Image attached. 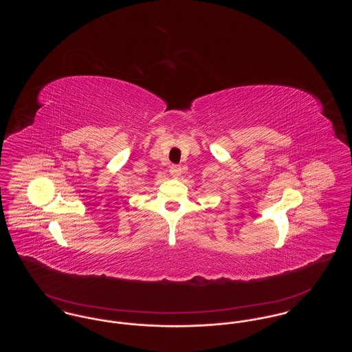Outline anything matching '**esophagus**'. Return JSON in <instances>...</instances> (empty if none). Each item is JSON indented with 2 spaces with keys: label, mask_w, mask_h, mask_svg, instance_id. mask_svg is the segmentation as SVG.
<instances>
[{
  "label": "esophagus",
  "mask_w": 352,
  "mask_h": 352,
  "mask_svg": "<svg viewBox=\"0 0 352 352\" xmlns=\"http://www.w3.org/2000/svg\"><path fill=\"white\" fill-rule=\"evenodd\" d=\"M170 174L174 177V178H178L181 174H182V168L179 165H171L168 168Z\"/></svg>",
  "instance_id": "obj_1"
}]
</instances>
